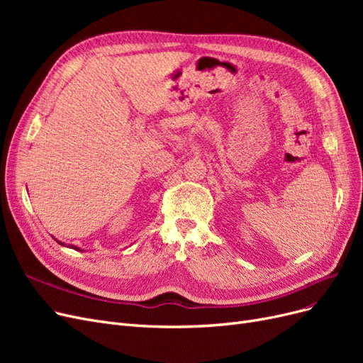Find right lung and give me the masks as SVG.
Returning <instances> with one entry per match:
<instances>
[{
	"instance_id": "add662e5",
	"label": "right lung",
	"mask_w": 363,
	"mask_h": 363,
	"mask_svg": "<svg viewBox=\"0 0 363 363\" xmlns=\"http://www.w3.org/2000/svg\"><path fill=\"white\" fill-rule=\"evenodd\" d=\"M71 248H74V250H79V248H77V247H71Z\"/></svg>"
}]
</instances>
